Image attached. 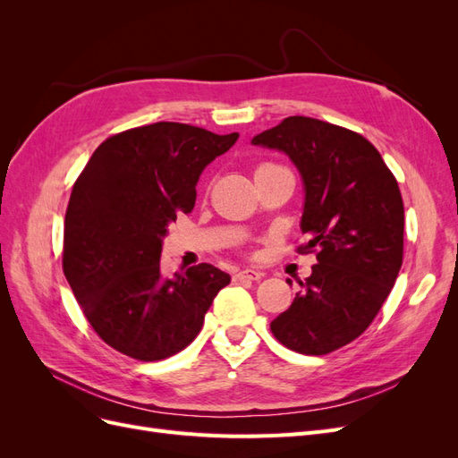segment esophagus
<instances>
[{"mask_svg": "<svg viewBox=\"0 0 458 458\" xmlns=\"http://www.w3.org/2000/svg\"><path fill=\"white\" fill-rule=\"evenodd\" d=\"M261 276H263V273H259L256 269H242L234 275V279L237 281H259Z\"/></svg>", "mask_w": 458, "mask_h": 458, "instance_id": "34e87169", "label": "esophagus"}]
</instances>
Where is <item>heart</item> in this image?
Here are the masks:
<instances>
[{
    "instance_id": "1",
    "label": "heart",
    "mask_w": 458,
    "mask_h": 458,
    "mask_svg": "<svg viewBox=\"0 0 458 458\" xmlns=\"http://www.w3.org/2000/svg\"><path fill=\"white\" fill-rule=\"evenodd\" d=\"M261 165H269V164H261ZM261 165H259V168H261Z\"/></svg>"
}]
</instances>
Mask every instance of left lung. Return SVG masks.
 I'll use <instances>...</instances> for the list:
<instances>
[{"label": "left lung", "mask_w": 458, "mask_h": 458, "mask_svg": "<svg viewBox=\"0 0 458 458\" xmlns=\"http://www.w3.org/2000/svg\"><path fill=\"white\" fill-rule=\"evenodd\" d=\"M254 145L283 150L306 185L298 254L317 266L273 336L303 355H327L369 328L403 263V199L380 152L361 133L317 118L288 116ZM290 283V279H288Z\"/></svg>", "instance_id": "obj_1"}]
</instances>
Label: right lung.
<instances>
[{"label":"right lung","mask_w":458,"mask_h":458,"mask_svg":"<svg viewBox=\"0 0 458 458\" xmlns=\"http://www.w3.org/2000/svg\"><path fill=\"white\" fill-rule=\"evenodd\" d=\"M239 133L157 122L110 135L78 175L64 216L63 271L93 330L137 361L185 350L231 276L210 263L165 279L162 237Z\"/></svg>","instance_id":"obj_1"}]
</instances>
